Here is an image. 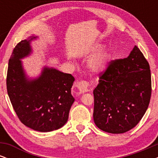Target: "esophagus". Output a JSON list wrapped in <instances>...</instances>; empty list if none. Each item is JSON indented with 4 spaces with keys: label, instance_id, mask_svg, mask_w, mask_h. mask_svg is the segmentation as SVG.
Returning <instances> with one entry per match:
<instances>
[{
    "label": "esophagus",
    "instance_id": "34e87169",
    "mask_svg": "<svg viewBox=\"0 0 158 158\" xmlns=\"http://www.w3.org/2000/svg\"><path fill=\"white\" fill-rule=\"evenodd\" d=\"M77 88L79 93L84 94L89 91V83L86 81H79L77 84Z\"/></svg>",
    "mask_w": 158,
    "mask_h": 158
}]
</instances>
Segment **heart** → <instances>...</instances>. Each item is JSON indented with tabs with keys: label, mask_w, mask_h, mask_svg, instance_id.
Returning <instances> with one entry per match:
<instances>
[{
	"label": "heart",
	"mask_w": 158,
	"mask_h": 158,
	"mask_svg": "<svg viewBox=\"0 0 158 158\" xmlns=\"http://www.w3.org/2000/svg\"><path fill=\"white\" fill-rule=\"evenodd\" d=\"M102 47V44H94L92 48L94 52L99 50ZM110 59V52L108 48L104 49L97 55H95L88 61V67L94 73H99L104 71L108 66Z\"/></svg>",
	"instance_id": "1"
}]
</instances>
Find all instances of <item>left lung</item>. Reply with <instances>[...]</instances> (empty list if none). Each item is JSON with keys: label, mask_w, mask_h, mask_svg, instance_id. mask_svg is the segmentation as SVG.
<instances>
[{"label": "left lung", "mask_w": 158, "mask_h": 158, "mask_svg": "<svg viewBox=\"0 0 158 158\" xmlns=\"http://www.w3.org/2000/svg\"><path fill=\"white\" fill-rule=\"evenodd\" d=\"M149 64L135 46L126 59L110 61L94 90V120L99 129L123 134L138 124L150 102Z\"/></svg>", "instance_id": "obj_1"}]
</instances>
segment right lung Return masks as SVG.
I'll list each match as a JSON object with an SVG mask.
<instances>
[{"label":"right lung","instance_id":"add662e5","mask_svg":"<svg viewBox=\"0 0 158 158\" xmlns=\"http://www.w3.org/2000/svg\"><path fill=\"white\" fill-rule=\"evenodd\" d=\"M31 35L15 46L9 60L7 93L21 122L41 132L52 131L64 126L74 102L71 94L74 77L54 68L43 67L37 77L30 78L21 59L32 53Z\"/></svg>","mask_w":158,"mask_h":158}]
</instances>
